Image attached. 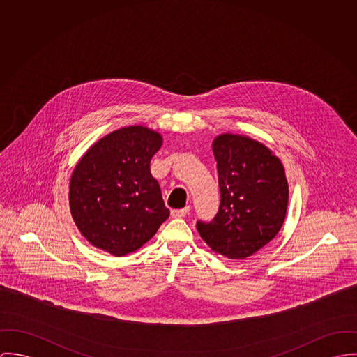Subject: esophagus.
Here are the masks:
<instances>
[{
	"instance_id": "1",
	"label": "esophagus",
	"mask_w": 357,
	"mask_h": 357,
	"mask_svg": "<svg viewBox=\"0 0 357 357\" xmlns=\"http://www.w3.org/2000/svg\"><path fill=\"white\" fill-rule=\"evenodd\" d=\"M189 211H190L189 206H186L183 209H172L171 211V216L172 218H185L189 213Z\"/></svg>"
}]
</instances>
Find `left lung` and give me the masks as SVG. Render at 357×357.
<instances>
[{
  "label": "left lung",
  "mask_w": 357,
  "mask_h": 357,
  "mask_svg": "<svg viewBox=\"0 0 357 357\" xmlns=\"http://www.w3.org/2000/svg\"><path fill=\"white\" fill-rule=\"evenodd\" d=\"M220 205L211 222L198 220L208 246L229 259L252 256L274 239L286 216L289 186L280 160L248 137L222 134L212 144Z\"/></svg>",
  "instance_id": "obj_1"
}]
</instances>
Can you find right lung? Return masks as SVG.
Here are the masks:
<instances>
[{"mask_svg": "<svg viewBox=\"0 0 357 357\" xmlns=\"http://www.w3.org/2000/svg\"><path fill=\"white\" fill-rule=\"evenodd\" d=\"M159 132L130 126L96 142L77 164L70 182V209L91 245L124 256L153 237L169 216L151 160Z\"/></svg>", "mask_w": 357, "mask_h": 357, "instance_id": "right-lung-1", "label": "right lung"}]
</instances>
